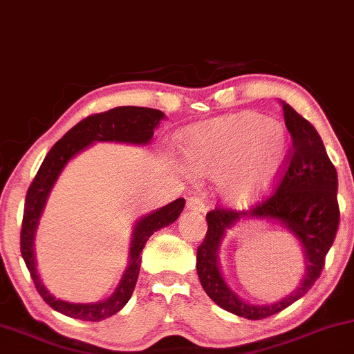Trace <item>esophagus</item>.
<instances>
[{
    "label": "esophagus",
    "mask_w": 354,
    "mask_h": 354,
    "mask_svg": "<svg viewBox=\"0 0 354 354\" xmlns=\"http://www.w3.org/2000/svg\"><path fill=\"white\" fill-rule=\"evenodd\" d=\"M186 209L189 212H196V214H203L204 211H206V204L201 198H198V196H194V198H189L188 199V204H186Z\"/></svg>",
    "instance_id": "obj_1"
}]
</instances>
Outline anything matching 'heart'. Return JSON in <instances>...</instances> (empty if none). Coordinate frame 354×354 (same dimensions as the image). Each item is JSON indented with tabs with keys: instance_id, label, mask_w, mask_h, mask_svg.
I'll list each match as a JSON object with an SVG mask.
<instances>
[{
	"instance_id": "1",
	"label": "heart",
	"mask_w": 354,
	"mask_h": 354,
	"mask_svg": "<svg viewBox=\"0 0 354 354\" xmlns=\"http://www.w3.org/2000/svg\"><path fill=\"white\" fill-rule=\"evenodd\" d=\"M288 155L290 135L283 123L257 112L214 118L185 140L189 168L216 178L221 199L236 209L254 206L275 189Z\"/></svg>"
}]
</instances>
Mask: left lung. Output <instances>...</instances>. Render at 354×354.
<instances>
[{
	"label": "left lung",
	"mask_w": 354,
	"mask_h": 354,
	"mask_svg": "<svg viewBox=\"0 0 354 354\" xmlns=\"http://www.w3.org/2000/svg\"><path fill=\"white\" fill-rule=\"evenodd\" d=\"M285 125L292 135V155L279 188L269 199L247 211L218 209L206 214L207 232L196 254V270L207 297L237 317L262 320L282 312L305 295L323 270L339 224L336 201L338 174L328 158L325 145L310 122L280 100ZM270 220L287 228L299 241L306 272L292 294L274 304L254 306L241 299L225 282L218 263V249L229 228L242 220Z\"/></svg>",
	"instance_id": "8db88e82"
}]
</instances>
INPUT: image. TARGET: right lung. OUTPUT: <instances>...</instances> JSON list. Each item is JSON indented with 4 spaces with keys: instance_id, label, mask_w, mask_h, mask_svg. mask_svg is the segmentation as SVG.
<instances>
[{
    "instance_id": "1",
    "label": "right lung",
    "mask_w": 354,
    "mask_h": 354,
    "mask_svg": "<svg viewBox=\"0 0 354 354\" xmlns=\"http://www.w3.org/2000/svg\"><path fill=\"white\" fill-rule=\"evenodd\" d=\"M165 118V113L161 110L147 107H117L109 110V112L91 115L75 127H72L46 155L39 171L29 186L26 203H24L23 227H21V255L26 262V267L39 295L55 312L84 322H100L120 312L135 290L140 263H142V255L140 254H142L147 241L150 239L153 232L173 224L180 218L183 207H185V199L178 198L173 203L148 212L138 221H135L133 229H131L129 266H127L112 295L100 301H93V304H72V301L55 299L53 293L46 288L41 275L37 274L36 254H34V237H36L37 225H39L41 216L44 212L46 203H48L55 181L59 180L64 168L72 158H75L79 153L87 150L97 142H115L145 147L151 142L153 133Z\"/></svg>"
}]
</instances>
